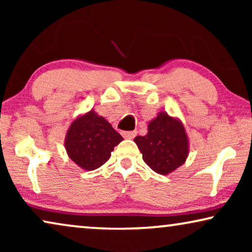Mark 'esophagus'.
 <instances>
[{
    "label": "esophagus",
    "instance_id": "esophagus-1",
    "mask_svg": "<svg viewBox=\"0 0 252 252\" xmlns=\"http://www.w3.org/2000/svg\"><path fill=\"white\" fill-rule=\"evenodd\" d=\"M135 135H136L135 130H130V132H123V136L125 137V139H134Z\"/></svg>",
    "mask_w": 252,
    "mask_h": 252
}]
</instances>
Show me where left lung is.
Here are the masks:
<instances>
[{"instance_id":"8db88e82","label":"left lung","mask_w":252,"mask_h":252,"mask_svg":"<svg viewBox=\"0 0 252 252\" xmlns=\"http://www.w3.org/2000/svg\"><path fill=\"white\" fill-rule=\"evenodd\" d=\"M148 166L158 174L167 175L185 164L189 140L185 126L177 117L160 111L148 124V133L134 139Z\"/></svg>"}]
</instances>
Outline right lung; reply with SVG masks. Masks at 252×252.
<instances>
[{
    "instance_id": "obj_1",
    "label": "right lung",
    "mask_w": 252,
    "mask_h": 252,
    "mask_svg": "<svg viewBox=\"0 0 252 252\" xmlns=\"http://www.w3.org/2000/svg\"><path fill=\"white\" fill-rule=\"evenodd\" d=\"M124 139L94 109L78 116L68 127L64 146L68 158L85 171L101 167Z\"/></svg>"
}]
</instances>
